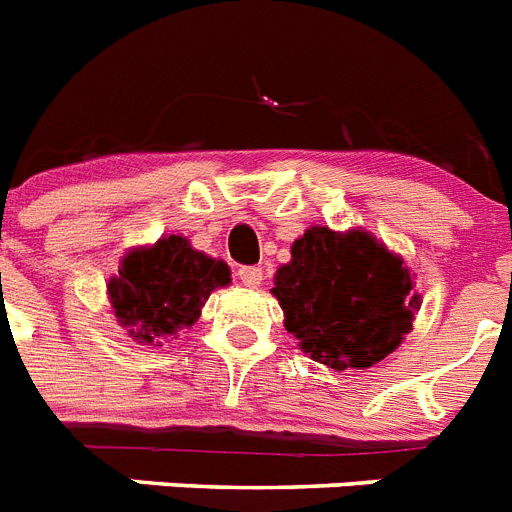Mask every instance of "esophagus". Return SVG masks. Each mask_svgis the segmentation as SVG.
Listing matches in <instances>:
<instances>
[{
  "mask_svg": "<svg viewBox=\"0 0 512 512\" xmlns=\"http://www.w3.org/2000/svg\"><path fill=\"white\" fill-rule=\"evenodd\" d=\"M238 279L246 287H259L261 279H264V272H261V266H240Z\"/></svg>",
  "mask_w": 512,
  "mask_h": 512,
  "instance_id": "34e87169",
  "label": "esophagus"
}]
</instances>
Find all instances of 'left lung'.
<instances>
[{
	"instance_id": "1",
	"label": "left lung",
	"mask_w": 512,
	"mask_h": 512,
	"mask_svg": "<svg viewBox=\"0 0 512 512\" xmlns=\"http://www.w3.org/2000/svg\"><path fill=\"white\" fill-rule=\"evenodd\" d=\"M272 292L300 347L336 370L370 368L391 355L419 308L404 261L357 230H305Z\"/></svg>"
}]
</instances>
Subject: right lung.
I'll use <instances>...</instances> for the list:
<instances>
[{
    "mask_svg": "<svg viewBox=\"0 0 512 512\" xmlns=\"http://www.w3.org/2000/svg\"><path fill=\"white\" fill-rule=\"evenodd\" d=\"M230 282L222 261L194 251L181 235L160 238L152 248L131 251L111 279L116 318L139 342H157L191 329L214 287Z\"/></svg>",
    "mask_w": 512,
    "mask_h": 512,
    "instance_id": "1",
    "label": "right lung"
}]
</instances>
